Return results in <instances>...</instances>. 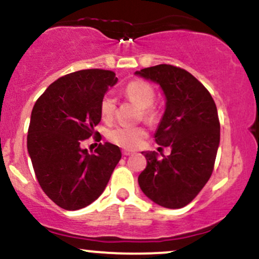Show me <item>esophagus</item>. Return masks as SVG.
Here are the masks:
<instances>
[{
  "label": "esophagus",
  "instance_id": "esophagus-1",
  "mask_svg": "<svg viewBox=\"0 0 259 259\" xmlns=\"http://www.w3.org/2000/svg\"><path fill=\"white\" fill-rule=\"evenodd\" d=\"M133 153H134L133 151H130V150H123L124 156H130V154H133Z\"/></svg>",
  "mask_w": 259,
  "mask_h": 259
}]
</instances>
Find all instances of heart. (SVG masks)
I'll list each match as a JSON object with an SVG mask.
<instances>
[{
  "instance_id": "b5f03b06",
  "label": "heart",
  "mask_w": 259,
  "mask_h": 259,
  "mask_svg": "<svg viewBox=\"0 0 259 259\" xmlns=\"http://www.w3.org/2000/svg\"><path fill=\"white\" fill-rule=\"evenodd\" d=\"M125 96L132 102L142 108V117L147 121L156 120L157 113L152 108L154 101V90L148 82L142 80H134L126 85ZM115 112V99L113 95L107 94L100 103L101 117L105 120H111ZM147 136V132L142 126H115L108 130L107 138L113 144L124 148H136L141 145Z\"/></svg>"
}]
</instances>
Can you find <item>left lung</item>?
<instances>
[{
	"label": "left lung",
	"instance_id": "1",
	"mask_svg": "<svg viewBox=\"0 0 259 259\" xmlns=\"http://www.w3.org/2000/svg\"><path fill=\"white\" fill-rule=\"evenodd\" d=\"M156 82L165 96V111L154 139L170 147L169 156L141 152L147 165L139 175L142 192L165 208L189 204L212 175L221 141L217 106L212 96L192 74L170 64H159L135 72ZM160 148V147H158Z\"/></svg>",
	"mask_w": 259,
	"mask_h": 259
}]
</instances>
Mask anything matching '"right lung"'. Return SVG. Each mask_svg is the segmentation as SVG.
Returning a JSON list of instances; mask_svg holds the SVG:
<instances>
[{
    "instance_id": "add662e5",
    "label": "right lung",
    "mask_w": 259,
    "mask_h": 259,
    "mask_svg": "<svg viewBox=\"0 0 259 259\" xmlns=\"http://www.w3.org/2000/svg\"><path fill=\"white\" fill-rule=\"evenodd\" d=\"M117 81L111 70H78L52 82L32 108L29 156L41 189L63 209L97 200L121 158L119 147L109 142L91 154L80 145L95 134L101 100Z\"/></svg>"
}]
</instances>
